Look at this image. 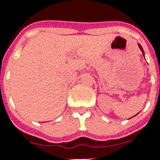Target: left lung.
Wrapping results in <instances>:
<instances>
[{"label": "left lung", "instance_id": "1", "mask_svg": "<svg viewBox=\"0 0 160 160\" xmlns=\"http://www.w3.org/2000/svg\"><path fill=\"white\" fill-rule=\"evenodd\" d=\"M138 46H139V48H140V49H141V51H142V52H143V56H144V52H143V48H142V47H141V45H140V44H138Z\"/></svg>", "mask_w": 160, "mask_h": 160}]
</instances>
